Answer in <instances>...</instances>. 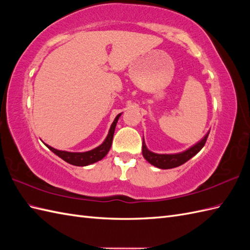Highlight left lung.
<instances>
[{"instance_id": "obj_1", "label": "left lung", "mask_w": 250, "mask_h": 250, "mask_svg": "<svg viewBox=\"0 0 250 250\" xmlns=\"http://www.w3.org/2000/svg\"><path fill=\"white\" fill-rule=\"evenodd\" d=\"M209 132H207L205 136L199 141L196 144L192 145L188 149H186L183 152H178V153H156L152 152L149 149H148L144 137H143V147H142V152L143 156L146 159V160L152 164L153 167H156L158 168H162V169H167V168H174L177 167L179 166H182L185 162H187L190 160L191 158L194 157L196 153H198L202 148L204 147L207 137H208Z\"/></svg>"}]
</instances>
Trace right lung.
<instances>
[{"label": "right lung", "mask_w": 250, "mask_h": 250, "mask_svg": "<svg viewBox=\"0 0 250 250\" xmlns=\"http://www.w3.org/2000/svg\"><path fill=\"white\" fill-rule=\"evenodd\" d=\"M121 114L117 115L115 120L113 121V124L110 125V129L108 131V134L106 136V139L104 142L101 144L100 146L93 148L92 150L89 151H84V152H71V151H65V150H58L56 148L51 147L49 145H46L49 149L56 153L58 157H60L62 160H64L65 162L72 164V166H76V167H87L90 166V164L98 162L100 160L107 155V152L109 151L110 147H111V143H113V137H114V132L117 122H118L119 117Z\"/></svg>", "instance_id": "obj_1"}]
</instances>
